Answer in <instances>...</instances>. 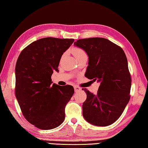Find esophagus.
Masks as SVG:
<instances>
[{"label":"esophagus","instance_id":"obj_1","mask_svg":"<svg viewBox=\"0 0 148 148\" xmlns=\"http://www.w3.org/2000/svg\"><path fill=\"white\" fill-rule=\"evenodd\" d=\"M74 90H75V92H78V91H79V90H81V88H79V86H74Z\"/></svg>","mask_w":148,"mask_h":148}]
</instances>
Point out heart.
Listing matches in <instances>:
<instances>
[{
    "instance_id": "heart-1",
    "label": "heart",
    "mask_w": 148,
    "mask_h": 148,
    "mask_svg": "<svg viewBox=\"0 0 148 148\" xmlns=\"http://www.w3.org/2000/svg\"><path fill=\"white\" fill-rule=\"evenodd\" d=\"M72 53H73L74 55L75 56V57L76 58L83 56V55L86 54L85 52L84 51L83 49H80V48H77V47L74 48L73 49H72Z\"/></svg>"
}]
</instances>
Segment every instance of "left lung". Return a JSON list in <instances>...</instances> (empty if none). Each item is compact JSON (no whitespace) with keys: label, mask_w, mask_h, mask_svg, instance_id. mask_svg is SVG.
Here are the masks:
<instances>
[{"label":"left lung","mask_w":148,"mask_h":148,"mask_svg":"<svg viewBox=\"0 0 148 148\" xmlns=\"http://www.w3.org/2000/svg\"><path fill=\"white\" fill-rule=\"evenodd\" d=\"M74 45L88 56L85 76L100 82L95 95L83 88L86 94L83 117L95 126L110 125L120 117L130 99L132 79L126 54L119 46L103 38L79 39Z\"/></svg>","instance_id":"left-lung-1"}]
</instances>
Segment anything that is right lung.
I'll return each instance as SVG.
<instances>
[{
	"instance_id": "obj_1",
	"label": "right lung",
	"mask_w": 148,
	"mask_h": 148,
	"mask_svg": "<svg viewBox=\"0 0 148 148\" xmlns=\"http://www.w3.org/2000/svg\"><path fill=\"white\" fill-rule=\"evenodd\" d=\"M74 39L43 38L20 54L15 66V95L22 114L41 130H51L65 120V108L74 93L73 86L52 85L63 53Z\"/></svg>"
}]
</instances>
